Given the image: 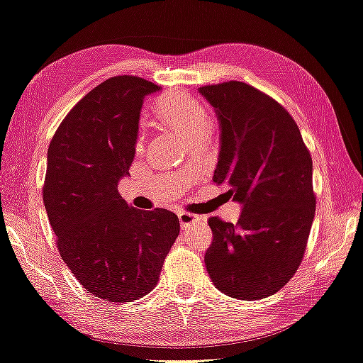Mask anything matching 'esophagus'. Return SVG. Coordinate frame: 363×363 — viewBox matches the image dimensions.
Returning a JSON list of instances; mask_svg holds the SVG:
<instances>
[{
  "mask_svg": "<svg viewBox=\"0 0 363 363\" xmlns=\"http://www.w3.org/2000/svg\"><path fill=\"white\" fill-rule=\"evenodd\" d=\"M177 216H179V223H181L182 228H189L191 225H197V223H200V221H202V216L189 213V212H179V213H177Z\"/></svg>",
  "mask_w": 363,
  "mask_h": 363,
  "instance_id": "obj_1",
  "label": "esophagus"
}]
</instances>
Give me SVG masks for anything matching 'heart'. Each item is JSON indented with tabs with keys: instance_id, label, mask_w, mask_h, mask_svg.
<instances>
[{
	"instance_id": "obj_1",
	"label": "heart",
	"mask_w": 363,
	"mask_h": 363,
	"mask_svg": "<svg viewBox=\"0 0 363 363\" xmlns=\"http://www.w3.org/2000/svg\"><path fill=\"white\" fill-rule=\"evenodd\" d=\"M156 116L163 125L172 128L192 143L200 137H208L212 130V117L208 111L192 97L174 96L161 101ZM137 148H143V137L138 138Z\"/></svg>"
}]
</instances>
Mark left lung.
Returning <instances> with one entry per match:
<instances>
[{
    "mask_svg": "<svg viewBox=\"0 0 363 363\" xmlns=\"http://www.w3.org/2000/svg\"><path fill=\"white\" fill-rule=\"evenodd\" d=\"M220 121L213 182L242 205L238 223L208 218L205 267L216 289L240 300L274 295L294 277L315 218L313 161L294 117L241 81L199 88Z\"/></svg>",
    "mask_w": 363,
    "mask_h": 363,
    "instance_id": "left-lung-1",
    "label": "left lung"
}]
</instances>
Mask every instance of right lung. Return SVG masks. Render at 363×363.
I'll use <instances>...</instances> for the list:
<instances>
[{"mask_svg": "<svg viewBox=\"0 0 363 363\" xmlns=\"http://www.w3.org/2000/svg\"><path fill=\"white\" fill-rule=\"evenodd\" d=\"M160 86L113 77L81 99L57 128L42 196L63 262L97 298H142L158 284L179 235L166 208L130 207L117 191L128 176L143 99Z\"/></svg>", "mask_w": 363, "mask_h": 363, "instance_id": "1", "label": "right lung"}]
</instances>
